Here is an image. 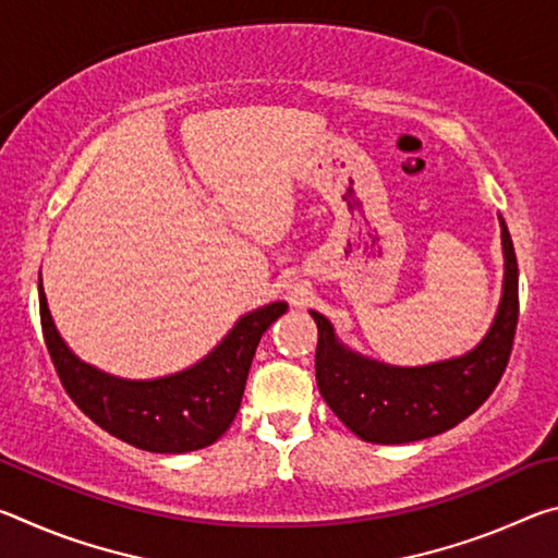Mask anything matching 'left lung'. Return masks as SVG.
Masks as SVG:
<instances>
[{
  "label": "left lung",
  "instance_id": "left-lung-1",
  "mask_svg": "<svg viewBox=\"0 0 558 558\" xmlns=\"http://www.w3.org/2000/svg\"><path fill=\"white\" fill-rule=\"evenodd\" d=\"M502 226L505 288L495 323L472 352L426 366H391L347 349L329 319L317 323L315 372L329 409L366 442L423 440L458 426L495 391L512 354L519 319V270L512 235Z\"/></svg>",
  "mask_w": 558,
  "mask_h": 558
}]
</instances>
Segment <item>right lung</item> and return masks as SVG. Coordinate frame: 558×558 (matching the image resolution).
<instances>
[{
    "mask_svg": "<svg viewBox=\"0 0 558 558\" xmlns=\"http://www.w3.org/2000/svg\"><path fill=\"white\" fill-rule=\"evenodd\" d=\"M41 329L56 374L73 403L110 436L149 452H189L219 440L241 409L245 379L266 329L286 302L243 315L211 354L153 381L118 379L75 356L56 329L39 278Z\"/></svg>",
    "mask_w": 558,
    "mask_h": 558,
    "instance_id": "add662e5",
    "label": "right lung"
}]
</instances>
